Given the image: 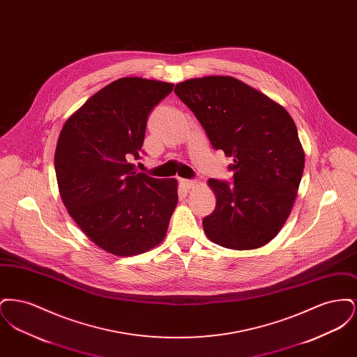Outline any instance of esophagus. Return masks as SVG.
<instances>
[{"instance_id":"esophagus-1","label":"esophagus","mask_w":357,"mask_h":357,"mask_svg":"<svg viewBox=\"0 0 357 357\" xmlns=\"http://www.w3.org/2000/svg\"><path fill=\"white\" fill-rule=\"evenodd\" d=\"M181 186L183 187L185 190H191L195 186H198V183L195 181H188V179H181Z\"/></svg>"}]
</instances>
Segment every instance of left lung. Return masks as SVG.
<instances>
[{
  "mask_svg": "<svg viewBox=\"0 0 357 357\" xmlns=\"http://www.w3.org/2000/svg\"><path fill=\"white\" fill-rule=\"evenodd\" d=\"M214 149L233 158L234 185L208 179L215 210L204 218L207 238L226 249L253 250L288 220L305 153L294 120L269 96L231 76H204L175 85Z\"/></svg>",
  "mask_w": 357,
  "mask_h": 357,
  "instance_id": "1",
  "label": "left lung"
}]
</instances>
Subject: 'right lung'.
Returning <instances> with one entry per match:
<instances>
[{
	"instance_id": "obj_1",
	"label": "right lung",
	"mask_w": 357,
	"mask_h": 357,
	"mask_svg": "<svg viewBox=\"0 0 357 357\" xmlns=\"http://www.w3.org/2000/svg\"><path fill=\"white\" fill-rule=\"evenodd\" d=\"M172 83L121 77L69 116L59 135L54 170L68 214L109 255H142L162 243L178 204L176 179H155L130 163L146 123Z\"/></svg>"
}]
</instances>
